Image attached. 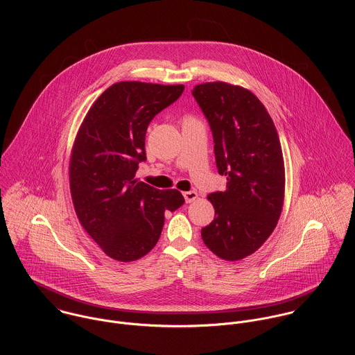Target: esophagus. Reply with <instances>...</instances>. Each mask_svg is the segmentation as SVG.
Instances as JSON below:
<instances>
[{
    "label": "esophagus",
    "mask_w": 355,
    "mask_h": 355,
    "mask_svg": "<svg viewBox=\"0 0 355 355\" xmlns=\"http://www.w3.org/2000/svg\"><path fill=\"white\" fill-rule=\"evenodd\" d=\"M183 197H184L186 202L191 203L198 198V194L196 191H186V193H183Z\"/></svg>",
    "instance_id": "obj_1"
}]
</instances>
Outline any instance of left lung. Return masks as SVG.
Listing matches in <instances>:
<instances>
[{
  "label": "left lung",
  "instance_id": "8db88e82",
  "mask_svg": "<svg viewBox=\"0 0 355 355\" xmlns=\"http://www.w3.org/2000/svg\"><path fill=\"white\" fill-rule=\"evenodd\" d=\"M209 121L218 173L227 189L207 196L214 220L203 243L227 261L242 259L273 232L284 201V161L268 110L248 89L209 82L193 89Z\"/></svg>",
  "mask_w": 355,
  "mask_h": 355
}]
</instances>
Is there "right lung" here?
<instances>
[{
    "instance_id": "obj_1",
    "label": "right lung",
    "mask_w": 355,
    "mask_h": 355,
    "mask_svg": "<svg viewBox=\"0 0 355 355\" xmlns=\"http://www.w3.org/2000/svg\"><path fill=\"white\" fill-rule=\"evenodd\" d=\"M183 90V85L114 83L79 128L69 161L72 202L82 227L113 259L130 262L149 253L159 239L164 213L184 203L178 190L135 179L146 159L148 125Z\"/></svg>"
}]
</instances>
